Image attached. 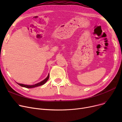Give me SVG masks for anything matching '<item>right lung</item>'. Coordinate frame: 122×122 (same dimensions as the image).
Instances as JSON below:
<instances>
[{"label": "right lung", "instance_id": "right-lung-1", "mask_svg": "<svg viewBox=\"0 0 122 122\" xmlns=\"http://www.w3.org/2000/svg\"><path fill=\"white\" fill-rule=\"evenodd\" d=\"M49 75L48 74V76H47V78L44 79L43 81H41L39 83H37V84H35V85H24V84H18V83H17V84L20 85V86H23V87H26V88H33V87H36V86H42L43 85H44L45 83H46L47 81L49 79Z\"/></svg>", "mask_w": 122, "mask_h": 122}]
</instances>
